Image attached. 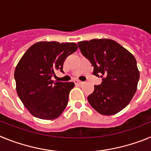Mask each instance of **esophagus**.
<instances>
[{
    "label": "esophagus",
    "instance_id": "obj_1",
    "mask_svg": "<svg viewBox=\"0 0 151 151\" xmlns=\"http://www.w3.org/2000/svg\"><path fill=\"white\" fill-rule=\"evenodd\" d=\"M74 82L76 85H82V84L84 83L83 82H82V81H79V80H75Z\"/></svg>",
    "mask_w": 151,
    "mask_h": 151
}]
</instances>
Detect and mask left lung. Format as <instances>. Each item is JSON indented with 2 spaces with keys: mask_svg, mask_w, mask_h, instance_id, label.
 Masks as SVG:
<instances>
[{
  "mask_svg": "<svg viewBox=\"0 0 151 151\" xmlns=\"http://www.w3.org/2000/svg\"><path fill=\"white\" fill-rule=\"evenodd\" d=\"M78 45L94 66L93 74L103 78L88 97L91 106L104 116L120 112L132 101L138 87L140 73L133 54L108 38L79 41Z\"/></svg>",
  "mask_w": 151,
  "mask_h": 151,
  "instance_id": "1",
  "label": "left lung"
}]
</instances>
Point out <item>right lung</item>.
<instances>
[{
	"instance_id": "1",
	"label": "right lung",
	"mask_w": 151,
	"mask_h": 151,
	"mask_svg": "<svg viewBox=\"0 0 151 151\" xmlns=\"http://www.w3.org/2000/svg\"><path fill=\"white\" fill-rule=\"evenodd\" d=\"M78 49L73 42L39 41L29 47L16 66V89L25 107L37 118L57 119L66 107L73 82H54L66 57Z\"/></svg>"
}]
</instances>
